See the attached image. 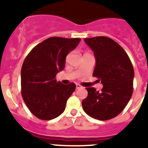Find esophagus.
I'll return each mask as SVG.
<instances>
[{
  "label": "esophagus",
  "mask_w": 148,
  "mask_h": 148,
  "mask_svg": "<svg viewBox=\"0 0 148 148\" xmlns=\"http://www.w3.org/2000/svg\"><path fill=\"white\" fill-rule=\"evenodd\" d=\"M82 87L80 85V84H76V90H78V89H82Z\"/></svg>",
  "instance_id": "esophagus-1"
}]
</instances>
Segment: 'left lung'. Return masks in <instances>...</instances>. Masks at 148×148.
<instances>
[{
    "mask_svg": "<svg viewBox=\"0 0 148 148\" xmlns=\"http://www.w3.org/2000/svg\"><path fill=\"white\" fill-rule=\"evenodd\" d=\"M94 52L96 64L94 77L103 84L101 91L87 87V97L82 107L88 116L105 121L125 109L133 91L134 70L129 56L119 44L105 36L84 38Z\"/></svg>",
    "mask_w": 148,
    "mask_h": 148,
    "instance_id": "1",
    "label": "left lung"
}]
</instances>
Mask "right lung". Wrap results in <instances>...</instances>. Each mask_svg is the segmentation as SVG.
I'll list each match as a JSON object with an SVG mask.
<instances>
[{
	"mask_svg": "<svg viewBox=\"0 0 148 148\" xmlns=\"http://www.w3.org/2000/svg\"><path fill=\"white\" fill-rule=\"evenodd\" d=\"M80 38L51 37L36 45L27 55L21 68V95L28 109L37 118L51 120L64 111L75 84L57 82L66 57Z\"/></svg>",
	"mask_w": 148,
	"mask_h": 148,
	"instance_id": "1",
	"label": "right lung"
}]
</instances>
